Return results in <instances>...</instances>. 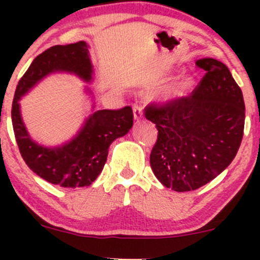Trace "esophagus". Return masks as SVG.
Wrapping results in <instances>:
<instances>
[{
    "mask_svg": "<svg viewBox=\"0 0 260 260\" xmlns=\"http://www.w3.org/2000/svg\"><path fill=\"white\" fill-rule=\"evenodd\" d=\"M133 114H135L136 119H141L143 115V107L138 103L133 104Z\"/></svg>",
    "mask_w": 260,
    "mask_h": 260,
    "instance_id": "esophagus-1",
    "label": "esophagus"
}]
</instances>
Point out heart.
I'll return each instance as SVG.
<instances>
[{
	"mask_svg": "<svg viewBox=\"0 0 260 260\" xmlns=\"http://www.w3.org/2000/svg\"><path fill=\"white\" fill-rule=\"evenodd\" d=\"M187 88H188V80H183V81H181L179 85L175 86V88L170 91V94H171V95H175V96L182 95Z\"/></svg>",
	"mask_w": 260,
	"mask_h": 260,
	"instance_id": "b5f03b06",
	"label": "heart"
}]
</instances>
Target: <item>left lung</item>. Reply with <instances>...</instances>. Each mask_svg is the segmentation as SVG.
<instances>
[{"instance_id":"1","label":"left lung","mask_w":260,"mask_h":260,"mask_svg":"<svg viewBox=\"0 0 260 260\" xmlns=\"http://www.w3.org/2000/svg\"><path fill=\"white\" fill-rule=\"evenodd\" d=\"M196 65L205 75L190 95L145 108L158 131L149 154L153 174L179 192L196 190L221 174L244 135L243 93L226 65L211 57Z\"/></svg>"}]
</instances>
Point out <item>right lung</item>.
Instances as JSON below:
<instances>
[{"instance_id":"1","label":"right lung","mask_w":260,"mask_h":260,"mask_svg":"<svg viewBox=\"0 0 260 260\" xmlns=\"http://www.w3.org/2000/svg\"><path fill=\"white\" fill-rule=\"evenodd\" d=\"M57 70L75 73L81 79L90 80L93 70L86 44L79 41L51 46L34 59L18 81L12 102L15 138L23 161L36 175L60 187H83L90 185L102 172L112 142L131 129L133 111L129 106L96 111L86 120L79 135L65 146L45 148L36 145L21 119L18 101L41 78Z\"/></svg>"}]
</instances>
